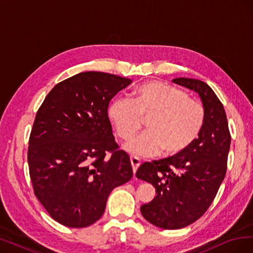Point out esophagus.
Here are the masks:
<instances>
[{"instance_id": "34e87169", "label": "esophagus", "mask_w": 253, "mask_h": 253, "mask_svg": "<svg viewBox=\"0 0 253 253\" xmlns=\"http://www.w3.org/2000/svg\"><path fill=\"white\" fill-rule=\"evenodd\" d=\"M129 159H131V165H132V168H133V172L135 174L137 169H138V167L140 166V160L137 157H134V156H131V157H129Z\"/></svg>"}]
</instances>
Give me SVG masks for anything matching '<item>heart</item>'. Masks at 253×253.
Here are the masks:
<instances>
[{
    "mask_svg": "<svg viewBox=\"0 0 253 253\" xmlns=\"http://www.w3.org/2000/svg\"><path fill=\"white\" fill-rule=\"evenodd\" d=\"M132 100L117 98L108 108V116L122 140L128 141L140 131L142 120L148 132L126 145L137 156H164L185 152L200 135L205 124L202 102L171 84L149 81L132 90Z\"/></svg>",
    "mask_w": 253,
    "mask_h": 253,
    "instance_id": "heart-1",
    "label": "heart"
}]
</instances>
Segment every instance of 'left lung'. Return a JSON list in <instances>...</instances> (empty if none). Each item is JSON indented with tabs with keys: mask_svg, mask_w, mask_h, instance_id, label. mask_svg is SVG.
<instances>
[{
	"mask_svg": "<svg viewBox=\"0 0 253 253\" xmlns=\"http://www.w3.org/2000/svg\"><path fill=\"white\" fill-rule=\"evenodd\" d=\"M173 82L200 95L206 117L198 138L185 152L144 163L136 172L156 190L154 200L140 207L142 216L167 230L187 227L208 210L225 178L231 142L224 106L208 84L192 78Z\"/></svg>",
	"mask_w": 253,
	"mask_h": 253,
	"instance_id": "left-lung-1",
	"label": "left lung"
}]
</instances>
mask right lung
I'll return each instance as SVG.
<instances>
[{
  "label": "right lung",
  "instance_id": "1",
  "mask_svg": "<svg viewBox=\"0 0 253 253\" xmlns=\"http://www.w3.org/2000/svg\"><path fill=\"white\" fill-rule=\"evenodd\" d=\"M131 82L108 73H80L56 84L38 110L29 175L35 195L58 223L94 224L113 189L132 178L129 157L119 150L108 116L111 99Z\"/></svg>",
  "mask_w": 253,
  "mask_h": 253
}]
</instances>
